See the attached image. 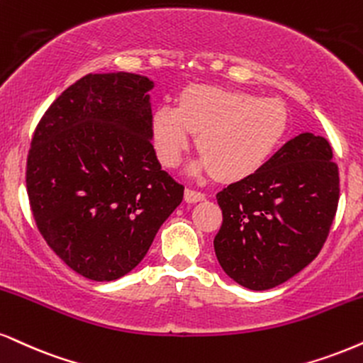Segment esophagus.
<instances>
[{"label":"esophagus","instance_id":"obj_1","mask_svg":"<svg viewBox=\"0 0 363 363\" xmlns=\"http://www.w3.org/2000/svg\"><path fill=\"white\" fill-rule=\"evenodd\" d=\"M202 200H205V194H202V191H196L191 189L185 190V202L196 203V202H202Z\"/></svg>","mask_w":363,"mask_h":363}]
</instances>
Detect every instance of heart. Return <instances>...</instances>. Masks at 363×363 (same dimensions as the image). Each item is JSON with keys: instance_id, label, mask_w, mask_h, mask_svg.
I'll use <instances>...</instances> for the list:
<instances>
[{"instance_id": "obj_1", "label": "heart", "mask_w": 363, "mask_h": 363, "mask_svg": "<svg viewBox=\"0 0 363 363\" xmlns=\"http://www.w3.org/2000/svg\"><path fill=\"white\" fill-rule=\"evenodd\" d=\"M288 113L277 99L213 86H191L177 107L160 106L151 121L156 156L164 167L180 163L196 134L202 153L191 174L216 173L218 180L239 182L257 173L283 141Z\"/></svg>"}]
</instances>
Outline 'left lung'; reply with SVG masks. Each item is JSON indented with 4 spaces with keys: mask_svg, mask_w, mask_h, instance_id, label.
<instances>
[{
    "mask_svg": "<svg viewBox=\"0 0 363 363\" xmlns=\"http://www.w3.org/2000/svg\"><path fill=\"white\" fill-rule=\"evenodd\" d=\"M340 178L323 136L301 133L257 173L217 194L218 264L244 288L264 291L305 269L323 247L338 207Z\"/></svg>",
    "mask_w": 363,
    "mask_h": 363,
    "instance_id": "obj_1",
    "label": "left lung"
}]
</instances>
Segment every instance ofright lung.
Masks as SVG:
<instances>
[{
    "label": "right lung",
    "mask_w": 363,
    "mask_h": 363,
    "mask_svg": "<svg viewBox=\"0 0 363 363\" xmlns=\"http://www.w3.org/2000/svg\"><path fill=\"white\" fill-rule=\"evenodd\" d=\"M153 80L89 74L40 119L26 191L50 249L77 274L114 281L143 261L183 200L151 145Z\"/></svg>",
    "instance_id": "right-lung-1"
}]
</instances>
